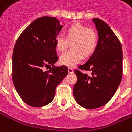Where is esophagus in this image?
<instances>
[{
  "label": "esophagus",
  "instance_id": "34e87169",
  "mask_svg": "<svg viewBox=\"0 0 132 132\" xmlns=\"http://www.w3.org/2000/svg\"><path fill=\"white\" fill-rule=\"evenodd\" d=\"M68 70H69V73H73V69H72V68H71V67H69V69H68Z\"/></svg>",
  "mask_w": 132,
  "mask_h": 132
}]
</instances>
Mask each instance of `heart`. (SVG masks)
Segmentation results:
<instances>
[{
  "mask_svg": "<svg viewBox=\"0 0 132 132\" xmlns=\"http://www.w3.org/2000/svg\"><path fill=\"white\" fill-rule=\"evenodd\" d=\"M71 45V51L63 54L59 59L62 65L73 67L80 62L83 55L91 56L96 50L98 44V36L94 29L80 23H76L66 30V37L58 35L55 38V46L60 52L68 48Z\"/></svg>",
  "mask_w": 132,
  "mask_h": 132,
  "instance_id": "b5f03b06",
  "label": "heart"
}]
</instances>
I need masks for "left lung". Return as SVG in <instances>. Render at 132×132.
Returning a JSON list of instances; mask_svg holds the SVG:
<instances>
[{
  "instance_id": "1",
  "label": "left lung",
  "mask_w": 132,
  "mask_h": 132,
  "mask_svg": "<svg viewBox=\"0 0 132 132\" xmlns=\"http://www.w3.org/2000/svg\"><path fill=\"white\" fill-rule=\"evenodd\" d=\"M93 21L98 31L96 50L85 63L75 70L77 82L73 95L79 105L87 109L104 106L111 100L122 78V48L120 40L106 22L99 19ZM81 70H89L92 75Z\"/></svg>"
}]
</instances>
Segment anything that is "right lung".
Wrapping results in <instances>:
<instances>
[{
	"label": "right lung",
	"instance_id": "1",
	"mask_svg": "<svg viewBox=\"0 0 132 132\" xmlns=\"http://www.w3.org/2000/svg\"><path fill=\"white\" fill-rule=\"evenodd\" d=\"M62 29L55 17L36 19L20 34L12 54V80L24 103L32 107L50 103L59 84L68 74L66 66L45 67L58 61L55 38Z\"/></svg>",
	"mask_w": 132,
	"mask_h": 132
}]
</instances>
